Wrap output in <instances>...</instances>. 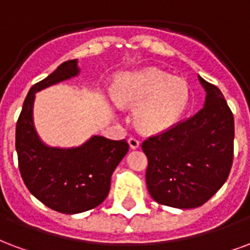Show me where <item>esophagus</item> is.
<instances>
[{
  "label": "esophagus",
  "instance_id": "34e87169",
  "mask_svg": "<svg viewBox=\"0 0 250 250\" xmlns=\"http://www.w3.org/2000/svg\"><path fill=\"white\" fill-rule=\"evenodd\" d=\"M128 144H130V147L132 149L135 148H139V146H140V142L136 138H134V136H131L130 139H128Z\"/></svg>",
  "mask_w": 250,
  "mask_h": 250
}]
</instances>
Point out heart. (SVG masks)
I'll list each match as a JSON object with an SVG mask.
<instances>
[{
	"label": "heart",
	"instance_id": "1",
	"mask_svg": "<svg viewBox=\"0 0 250 250\" xmlns=\"http://www.w3.org/2000/svg\"><path fill=\"white\" fill-rule=\"evenodd\" d=\"M112 97L122 106H136L134 120L143 132L156 134L176 125L191 102V90L182 78L158 68L120 75L112 86Z\"/></svg>",
	"mask_w": 250,
	"mask_h": 250
}]
</instances>
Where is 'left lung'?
I'll return each instance as SVG.
<instances>
[{
  "instance_id": "obj_1",
  "label": "left lung",
  "mask_w": 250,
  "mask_h": 250,
  "mask_svg": "<svg viewBox=\"0 0 250 250\" xmlns=\"http://www.w3.org/2000/svg\"><path fill=\"white\" fill-rule=\"evenodd\" d=\"M199 81L207 91L204 107L142 143L149 195L180 209L209 200L227 182L233 163V114L217 86Z\"/></svg>"
}]
</instances>
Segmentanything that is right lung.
I'll return each instance as SVG.
<instances>
[{
    "label": "right lung",
    "mask_w": 250,
    "mask_h": 250,
    "mask_svg": "<svg viewBox=\"0 0 250 250\" xmlns=\"http://www.w3.org/2000/svg\"><path fill=\"white\" fill-rule=\"evenodd\" d=\"M77 59L66 61L36 83L23 102L16 125V149L22 180L33 196L61 213L86 212L102 204L110 192L111 175L128 151L127 140L94 136L78 148H50L33 125L36 92L75 77Z\"/></svg>",
    "instance_id": "right-lung-1"
}]
</instances>
